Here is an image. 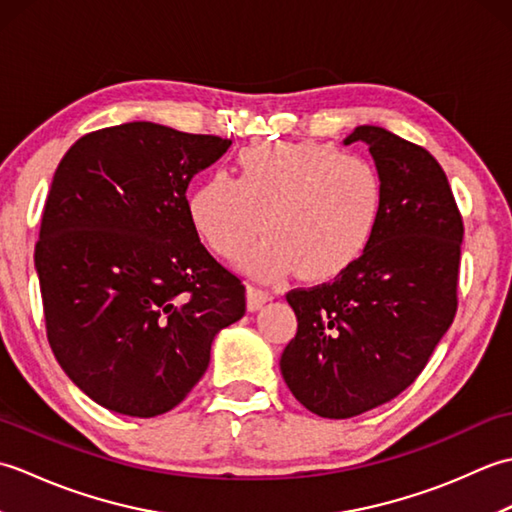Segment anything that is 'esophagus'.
Instances as JSON below:
<instances>
[{
	"instance_id": "1",
	"label": "esophagus",
	"mask_w": 512,
	"mask_h": 512,
	"mask_svg": "<svg viewBox=\"0 0 512 512\" xmlns=\"http://www.w3.org/2000/svg\"><path fill=\"white\" fill-rule=\"evenodd\" d=\"M270 299H273V295H270L268 290H262L257 286H246V306H248V310H259Z\"/></svg>"
}]
</instances>
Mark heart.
Instances as JSON below:
<instances>
[{
	"mask_svg": "<svg viewBox=\"0 0 512 512\" xmlns=\"http://www.w3.org/2000/svg\"><path fill=\"white\" fill-rule=\"evenodd\" d=\"M383 209V184L361 156L319 143H259L235 158V180L204 178L187 200L191 226L215 255L257 279L341 275L365 255ZM265 222L262 223L261 220Z\"/></svg>",
	"mask_w": 512,
	"mask_h": 512,
	"instance_id": "heart-1",
	"label": "heart"
}]
</instances>
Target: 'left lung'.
Wrapping results in <instances>:
<instances>
[{
    "instance_id": "left-lung-1",
    "label": "left lung",
    "mask_w": 512,
    "mask_h": 512,
    "mask_svg": "<svg viewBox=\"0 0 512 512\" xmlns=\"http://www.w3.org/2000/svg\"><path fill=\"white\" fill-rule=\"evenodd\" d=\"M365 143L383 209L372 244L330 284L286 295L297 334L281 376L321 418H354L405 391L427 365L458 310L462 215L427 149L376 125L343 145Z\"/></svg>"
}]
</instances>
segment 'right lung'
Segmentation results:
<instances>
[{"label": "right lung", "instance_id": "right-lung-1", "mask_svg": "<svg viewBox=\"0 0 512 512\" xmlns=\"http://www.w3.org/2000/svg\"><path fill=\"white\" fill-rule=\"evenodd\" d=\"M231 140L149 121L76 140L54 171L35 268L48 341L101 407L171 411L198 385L217 332L246 312V288L200 244L189 182Z\"/></svg>", "mask_w": 512, "mask_h": 512}]
</instances>
